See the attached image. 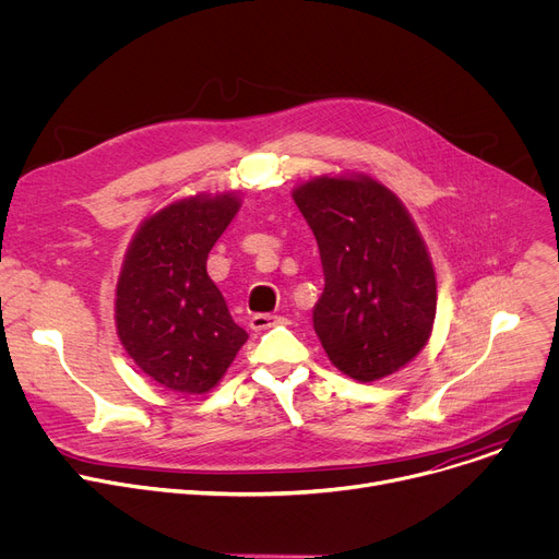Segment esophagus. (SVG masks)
<instances>
[{
	"label": "esophagus",
	"mask_w": 559,
	"mask_h": 559,
	"mask_svg": "<svg viewBox=\"0 0 559 559\" xmlns=\"http://www.w3.org/2000/svg\"><path fill=\"white\" fill-rule=\"evenodd\" d=\"M284 318H280V316H273V313H254L252 318H250V326L254 332H264V330H269V326H275V324H280Z\"/></svg>",
	"instance_id": "1"
}]
</instances>
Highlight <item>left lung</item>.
Masks as SVG:
<instances>
[{
    "instance_id": "1",
    "label": "left lung",
    "mask_w": 559,
    "mask_h": 559,
    "mask_svg": "<svg viewBox=\"0 0 559 559\" xmlns=\"http://www.w3.org/2000/svg\"><path fill=\"white\" fill-rule=\"evenodd\" d=\"M318 241L324 290L313 330L356 381L404 368L429 343L436 271L402 201L370 176H320L293 191Z\"/></svg>"
}]
</instances>
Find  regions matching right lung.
I'll use <instances>...</instances> for the list:
<instances>
[{"label":"right lung","mask_w":559,"mask_h":559,"mask_svg":"<svg viewBox=\"0 0 559 559\" xmlns=\"http://www.w3.org/2000/svg\"><path fill=\"white\" fill-rule=\"evenodd\" d=\"M239 207L233 193L176 201L140 225L123 257L119 341L144 374L182 395L212 390L248 341L207 275V254Z\"/></svg>","instance_id":"1"}]
</instances>
